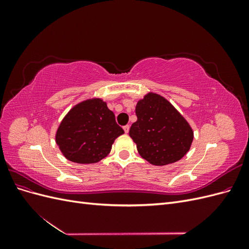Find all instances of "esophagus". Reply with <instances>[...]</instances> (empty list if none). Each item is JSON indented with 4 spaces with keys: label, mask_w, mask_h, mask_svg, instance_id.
I'll return each mask as SVG.
<instances>
[{
    "label": "esophagus",
    "mask_w": 249,
    "mask_h": 249,
    "mask_svg": "<svg viewBox=\"0 0 249 249\" xmlns=\"http://www.w3.org/2000/svg\"><path fill=\"white\" fill-rule=\"evenodd\" d=\"M124 133H125V134L129 133V131H130V125H129V124L124 125Z\"/></svg>",
    "instance_id": "esophagus-1"
}]
</instances>
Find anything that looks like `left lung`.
Wrapping results in <instances>:
<instances>
[{"label":"left lung","instance_id":"obj_1","mask_svg":"<svg viewBox=\"0 0 249 249\" xmlns=\"http://www.w3.org/2000/svg\"><path fill=\"white\" fill-rule=\"evenodd\" d=\"M137 122L130 129L139 155L156 166L175 163L189 152L193 130L160 94L149 92L136 105Z\"/></svg>","mask_w":249,"mask_h":249}]
</instances>
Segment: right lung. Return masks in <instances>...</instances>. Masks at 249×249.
Segmentation results:
<instances>
[{
	"mask_svg": "<svg viewBox=\"0 0 249 249\" xmlns=\"http://www.w3.org/2000/svg\"><path fill=\"white\" fill-rule=\"evenodd\" d=\"M124 133L107 103L94 97L70 110L59 124L55 138L67 160L92 164L107 157L113 142Z\"/></svg>",
	"mask_w": 249,
	"mask_h": 249,
	"instance_id": "add662e5",
	"label": "right lung"
}]
</instances>
